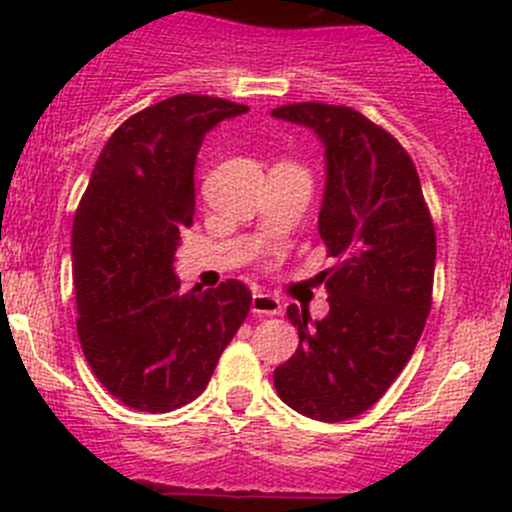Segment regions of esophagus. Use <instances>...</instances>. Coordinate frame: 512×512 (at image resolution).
Instances as JSON below:
<instances>
[{
    "label": "esophagus",
    "mask_w": 512,
    "mask_h": 512,
    "mask_svg": "<svg viewBox=\"0 0 512 512\" xmlns=\"http://www.w3.org/2000/svg\"><path fill=\"white\" fill-rule=\"evenodd\" d=\"M252 312L260 317H272V314H282V302L275 294L255 292L252 294Z\"/></svg>",
    "instance_id": "esophagus-1"
}]
</instances>
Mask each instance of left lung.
<instances>
[{
  "instance_id": "left-lung-1",
  "label": "left lung",
  "mask_w": 512,
  "mask_h": 512,
  "mask_svg": "<svg viewBox=\"0 0 512 512\" xmlns=\"http://www.w3.org/2000/svg\"><path fill=\"white\" fill-rule=\"evenodd\" d=\"M324 146L319 237L342 257L322 272L324 319L287 307L299 347L275 369L287 406L314 421H347L384 396L414 354L431 312L436 232L409 153L349 106L289 103L272 111Z\"/></svg>"
}]
</instances>
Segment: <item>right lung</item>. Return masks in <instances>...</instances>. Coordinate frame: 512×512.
<instances>
[{"instance_id":"obj_1","label":"right lung","mask_w":512,"mask_h":512,"mask_svg":"<svg viewBox=\"0 0 512 512\" xmlns=\"http://www.w3.org/2000/svg\"><path fill=\"white\" fill-rule=\"evenodd\" d=\"M247 106L180 94L128 118L98 156L71 232L79 342L96 379L136 411L203 394L250 312L242 282L180 292L175 250L193 225L205 133Z\"/></svg>"}]
</instances>
